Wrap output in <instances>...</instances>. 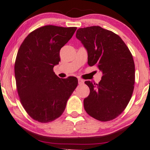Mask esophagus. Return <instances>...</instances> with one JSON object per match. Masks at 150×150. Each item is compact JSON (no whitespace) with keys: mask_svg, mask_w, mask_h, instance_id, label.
Returning a JSON list of instances; mask_svg holds the SVG:
<instances>
[{"mask_svg":"<svg viewBox=\"0 0 150 150\" xmlns=\"http://www.w3.org/2000/svg\"><path fill=\"white\" fill-rule=\"evenodd\" d=\"M78 83H79V85H82L84 83V81L81 79H78Z\"/></svg>","mask_w":150,"mask_h":150,"instance_id":"esophagus-1","label":"esophagus"}]
</instances>
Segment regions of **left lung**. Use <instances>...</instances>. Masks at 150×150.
<instances>
[{"mask_svg": "<svg viewBox=\"0 0 150 150\" xmlns=\"http://www.w3.org/2000/svg\"><path fill=\"white\" fill-rule=\"evenodd\" d=\"M76 38L87 50L89 65H96L102 73L98 83L85 81L90 90L83 100L85 110L100 121L112 120L124 111L132 96L133 56L118 35L100 26L78 29Z\"/></svg>", "mask_w": 150, "mask_h": 150, "instance_id": "obj_1", "label": "left lung"}]
</instances>
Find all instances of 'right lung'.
<instances>
[{"label":"right lung","mask_w":150,"mask_h":150,"mask_svg":"<svg viewBox=\"0 0 150 150\" xmlns=\"http://www.w3.org/2000/svg\"><path fill=\"white\" fill-rule=\"evenodd\" d=\"M76 30L41 27L31 32L19 47L15 63L17 92L24 109L37 121L51 122L61 116L77 86L76 77L61 79L53 71L61 61V48Z\"/></svg>","instance_id":"add662e5"}]
</instances>
